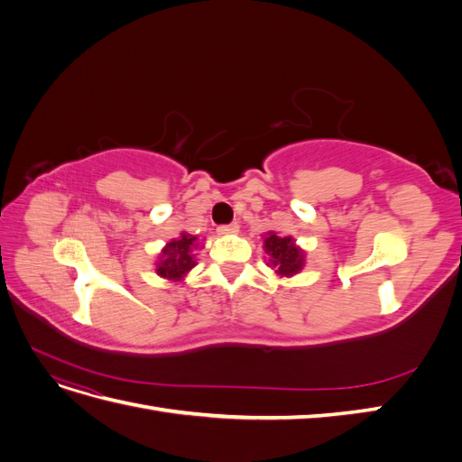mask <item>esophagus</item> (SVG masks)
<instances>
[{"mask_svg":"<svg viewBox=\"0 0 462 462\" xmlns=\"http://www.w3.org/2000/svg\"><path fill=\"white\" fill-rule=\"evenodd\" d=\"M236 231H239V223H227V226L217 227L219 235H231V233H236Z\"/></svg>","mask_w":462,"mask_h":462,"instance_id":"34e87169","label":"esophagus"}]
</instances>
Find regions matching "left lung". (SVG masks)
Segmentation results:
<instances>
[{
  "mask_svg": "<svg viewBox=\"0 0 462 462\" xmlns=\"http://www.w3.org/2000/svg\"><path fill=\"white\" fill-rule=\"evenodd\" d=\"M265 253L272 256V263L275 265V272L279 275H292L302 270L304 254L299 246H295V241L291 236H277L275 233H270L263 241Z\"/></svg>",
  "mask_w": 462,
  "mask_h": 462,
  "instance_id": "left-lung-1",
  "label": "left lung"
}]
</instances>
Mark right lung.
<instances>
[{
  "label": "right lung",
  "mask_w": 462,
  "mask_h": 462,
  "mask_svg": "<svg viewBox=\"0 0 462 462\" xmlns=\"http://www.w3.org/2000/svg\"><path fill=\"white\" fill-rule=\"evenodd\" d=\"M194 248H197V236L183 233L179 239L167 243L162 250V260L158 262V273L167 279L183 277L189 270H192L197 262H194Z\"/></svg>",
  "instance_id": "add662e5"
}]
</instances>
